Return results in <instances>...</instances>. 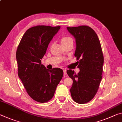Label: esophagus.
Wrapping results in <instances>:
<instances>
[{
    "label": "esophagus",
    "instance_id": "1",
    "mask_svg": "<svg viewBox=\"0 0 122 122\" xmlns=\"http://www.w3.org/2000/svg\"><path fill=\"white\" fill-rule=\"evenodd\" d=\"M63 74H64V75H66L67 74V71L66 69H63Z\"/></svg>",
    "mask_w": 122,
    "mask_h": 122
}]
</instances>
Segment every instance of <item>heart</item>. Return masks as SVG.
Segmentation results:
<instances>
[{"label":"heart","instance_id":"heart-1","mask_svg":"<svg viewBox=\"0 0 122 122\" xmlns=\"http://www.w3.org/2000/svg\"><path fill=\"white\" fill-rule=\"evenodd\" d=\"M72 40L71 39V38L69 36H63L61 38V42L62 44H64L65 43H66V42H67L68 41H69V40Z\"/></svg>","mask_w":122,"mask_h":122}]
</instances>
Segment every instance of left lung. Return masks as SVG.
<instances>
[{"mask_svg": "<svg viewBox=\"0 0 122 122\" xmlns=\"http://www.w3.org/2000/svg\"><path fill=\"white\" fill-rule=\"evenodd\" d=\"M67 28L76 41L74 56L79 60L77 62L80 69L77 74L71 69L67 71L73 79L71 96L76 103L85 104L95 96L102 79L104 56L101 44L96 32L90 26Z\"/></svg>", "mask_w": 122, "mask_h": 122, "instance_id": "8db88e82", "label": "left lung"}]
</instances>
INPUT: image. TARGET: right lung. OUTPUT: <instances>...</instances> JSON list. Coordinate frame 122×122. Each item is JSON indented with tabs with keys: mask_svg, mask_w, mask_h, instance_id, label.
Listing matches in <instances>:
<instances>
[{
	"mask_svg": "<svg viewBox=\"0 0 122 122\" xmlns=\"http://www.w3.org/2000/svg\"><path fill=\"white\" fill-rule=\"evenodd\" d=\"M60 26L37 25L26 31L16 51L18 75L31 98L39 103L52 99L62 78L59 68L48 70L41 65L48 44Z\"/></svg>",
	"mask_w": 122,
	"mask_h": 122,
	"instance_id": "right-lung-1",
	"label": "right lung"
}]
</instances>
